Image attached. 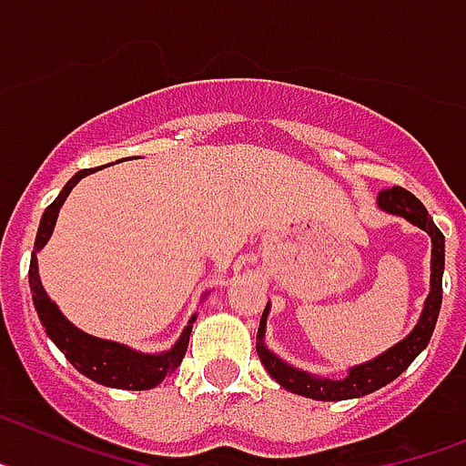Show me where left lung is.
Instances as JSON below:
<instances>
[{
  "label": "left lung",
  "instance_id": "1",
  "mask_svg": "<svg viewBox=\"0 0 466 466\" xmlns=\"http://www.w3.org/2000/svg\"><path fill=\"white\" fill-rule=\"evenodd\" d=\"M376 205L383 211H388V214L407 218L410 224L419 226V228L426 230L429 238H431V290H429V298H426L424 302L421 317H419L412 333L407 338H402L398 345L386 350L383 355L369 360V362L352 367L345 379L333 380L307 374L302 369L290 367V364L283 362L279 355H274V352L264 345V333H267L268 317L267 305V309L261 314L259 330H257V338H259V343H257V355H259L264 369L271 374V379L279 380L280 386L286 388V390H290V393H298L302 395V398L311 400H326V402H330V400L362 398V395L374 393V390L383 388L393 379H398V376L417 360L419 352L429 345V340H431L433 329H436L438 321V311H441V302H443V233H441L438 226L433 224V218L429 217L426 207L414 198L412 192L405 190V187H388V190H380L379 198H376Z\"/></svg>",
  "mask_w": 466,
  "mask_h": 466
}]
</instances>
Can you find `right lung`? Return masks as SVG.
I'll return each mask as SVG.
<instances>
[{
    "mask_svg": "<svg viewBox=\"0 0 466 466\" xmlns=\"http://www.w3.org/2000/svg\"><path fill=\"white\" fill-rule=\"evenodd\" d=\"M87 173L92 171H78L68 180L64 190L59 192V198L54 199L52 205L45 209L40 221V228H37V238H35V249L33 257H30V293H33V305L37 309V317H40L42 326L47 330V336L52 338L54 345L66 355L68 362L78 369L80 374H86L87 379L97 380L102 386L109 388H126V390H149V388L159 386L161 380L171 374L173 369L183 362L187 350V340H190L192 321L183 329L180 338L176 340L171 350L167 352H159V355H145V352H137V350L128 348V345L114 343V340H104V338L87 336L86 330L76 329V326L68 321L64 314L59 311V307L54 305L49 295L45 293V288L40 283V274H37V252L45 248V242L52 236L54 224H56V217H59L61 205L66 202L68 192L76 187L80 178H86Z\"/></svg>",
    "mask_w": 466,
    "mask_h": 466,
    "instance_id": "add662e5",
    "label": "right lung"
}]
</instances>
